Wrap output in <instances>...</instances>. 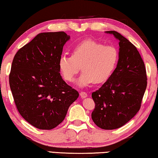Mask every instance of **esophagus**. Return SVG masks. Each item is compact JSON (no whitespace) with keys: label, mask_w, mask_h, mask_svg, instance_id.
I'll return each instance as SVG.
<instances>
[{"label":"esophagus","mask_w":158,"mask_h":158,"mask_svg":"<svg viewBox=\"0 0 158 158\" xmlns=\"http://www.w3.org/2000/svg\"><path fill=\"white\" fill-rule=\"evenodd\" d=\"M80 96H81V98H86L88 95H87L86 92H84V91H81V92H80Z\"/></svg>","instance_id":"esophagus-1"}]
</instances>
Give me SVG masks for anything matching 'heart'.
Masks as SVG:
<instances>
[{"mask_svg": "<svg viewBox=\"0 0 158 158\" xmlns=\"http://www.w3.org/2000/svg\"><path fill=\"white\" fill-rule=\"evenodd\" d=\"M119 59V51L115 46L86 40L75 47L72 55L61 56L59 68L63 78L70 82L81 67L83 73L77 83L84 86L106 81L116 69Z\"/></svg>", "mask_w": 158, "mask_h": 158, "instance_id": "1", "label": "heart"}]
</instances>
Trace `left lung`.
Here are the masks:
<instances>
[{
	"label": "left lung",
	"mask_w": 158,
	"mask_h": 158,
	"mask_svg": "<svg viewBox=\"0 0 158 158\" xmlns=\"http://www.w3.org/2000/svg\"><path fill=\"white\" fill-rule=\"evenodd\" d=\"M119 40L118 64L110 78L92 93L95 107L91 118L96 126L114 130L124 126L139 111L147 87L146 69L135 46L116 31Z\"/></svg>",
	"instance_id": "obj_1"
}]
</instances>
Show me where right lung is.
I'll return each instance as SVG.
<instances>
[{"instance_id": "1", "label": "right lung", "mask_w": 158, "mask_h": 158, "mask_svg": "<svg viewBox=\"0 0 158 158\" xmlns=\"http://www.w3.org/2000/svg\"><path fill=\"white\" fill-rule=\"evenodd\" d=\"M69 35L64 32L40 33L15 54L9 84L16 108L30 124L51 130L64 121L79 93L62 79L59 68Z\"/></svg>"}]
</instances>
